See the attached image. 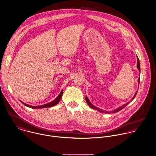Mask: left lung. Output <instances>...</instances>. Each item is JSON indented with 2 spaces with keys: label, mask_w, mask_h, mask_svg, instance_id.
Wrapping results in <instances>:
<instances>
[{
  "label": "left lung",
  "mask_w": 156,
  "mask_h": 156,
  "mask_svg": "<svg viewBox=\"0 0 156 156\" xmlns=\"http://www.w3.org/2000/svg\"><path fill=\"white\" fill-rule=\"evenodd\" d=\"M137 61H138V62H137V68H138V69L139 70V72H140V68L139 60L138 57H137ZM139 81H140V78H139L138 79L139 83ZM137 92H138V91L136 92V93H135V94L134 95V96L133 97V98H132V100H133V99H134V98L136 97V94H137ZM86 100L87 103V104L88 105V106H89L90 108H91L92 109H96V110H97V111H100L101 112H103V113H108V114H109V113H115V112H119V111H121V109H123L126 106H127L128 104H129V102H130H130H127V104H124V105L121 106H120V108H117V109H115V110H114V111H111L108 112V111H104V110H102V109H99V108H96V107H95L94 106H93L92 104H91V102H90V101L88 100V98H87V97L86 98Z\"/></svg>",
  "instance_id": "1"
}]
</instances>
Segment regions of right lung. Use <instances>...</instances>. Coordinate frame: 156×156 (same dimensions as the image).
<instances>
[{"mask_svg":"<svg viewBox=\"0 0 156 156\" xmlns=\"http://www.w3.org/2000/svg\"><path fill=\"white\" fill-rule=\"evenodd\" d=\"M63 90H62V91L60 92V93L59 94V95L55 98V99L54 101H53L51 102H50L48 104H45V105H41V106H30V105H29L27 104H24L23 102H21V103L24 104L25 106H27V107H29V108H33V109H39V108H49V107H51L55 105L58 104L59 102V101H60L61 98H62V94H63Z\"/></svg>","mask_w":156,"mask_h":156,"instance_id":"right-lung-1","label":"right lung"}]
</instances>
